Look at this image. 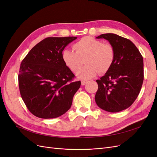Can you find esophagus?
<instances>
[{
    "instance_id": "34e87169",
    "label": "esophagus",
    "mask_w": 157,
    "mask_h": 157,
    "mask_svg": "<svg viewBox=\"0 0 157 157\" xmlns=\"http://www.w3.org/2000/svg\"><path fill=\"white\" fill-rule=\"evenodd\" d=\"M87 83V80H82L81 81V84L82 85H85Z\"/></svg>"
}]
</instances>
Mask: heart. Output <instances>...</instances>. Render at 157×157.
<instances>
[{"label": "heart", "mask_w": 157, "mask_h": 157, "mask_svg": "<svg viewBox=\"0 0 157 157\" xmlns=\"http://www.w3.org/2000/svg\"><path fill=\"white\" fill-rule=\"evenodd\" d=\"M75 52L63 51L61 57L63 62L73 73H77L82 67L84 60L87 65L78 73L81 79L94 77L98 73H106L111 69L115 58V50L110 43L92 36H84L73 45Z\"/></svg>", "instance_id": "obj_1"}]
</instances>
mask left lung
I'll return each instance as SVG.
<instances>
[{
    "instance_id": "1",
    "label": "left lung",
    "mask_w": 157,
    "mask_h": 157,
    "mask_svg": "<svg viewBox=\"0 0 157 157\" xmlns=\"http://www.w3.org/2000/svg\"><path fill=\"white\" fill-rule=\"evenodd\" d=\"M115 50L111 69L97 80L98 89L95 96L98 106L117 113L129 107L138 96L144 82V59L137 47L129 39L113 33L102 34Z\"/></svg>"
}]
</instances>
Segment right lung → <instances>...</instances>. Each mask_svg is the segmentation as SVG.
I'll list each match as a JSON object with an SVG mask.
<instances>
[{
	"instance_id": "obj_1",
	"label": "right lung",
	"mask_w": 157,
	"mask_h": 157,
	"mask_svg": "<svg viewBox=\"0 0 157 157\" xmlns=\"http://www.w3.org/2000/svg\"><path fill=\"white\" fill-rule=\"evenodd\" d=\"M77 36L48 37L29 51L18 75L23 101L33 115L54 118L67 112L80 86L62 59V52Z\"/></svg>"
}]
</instances>
